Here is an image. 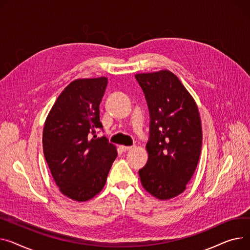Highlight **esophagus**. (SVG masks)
Here are the masks:
<instances>
[{
	"label": "esophagus",
	"instance_id": "esophagus-1",
	"mask_svg": "<svg viewBox=\"0 0 250 250\" xmlns=\"http://www.w3.org/2000/svg\"><path fill=\"white\" fill-rule=\"evenodd\" d=\"M134 146H121V149L123 152H126V151H129V149H131Z\"/></svg>",
	"mask_w": 250,
	"mask_h": 250
}]
</instances>
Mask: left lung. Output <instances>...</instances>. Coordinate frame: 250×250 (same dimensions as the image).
<instances>
[{
    "mask_svg": "<svg viewBox=\"0 0 250 250\" xmlns=\"http://www.w3.org/2000/svg\"><path fill=\"white\" fill-rule=\"evenodd\" d=\"M149 112L148 159L139 171L146 192L169 200L186 189L202 146L200 114L194 98L169 70L135 75Z\"/></svg>",
    "mask_w": 250,
    "mask_h": 250,
    "instance_id": "8db88e82",
    "label": "left lung"
}]
</instances>
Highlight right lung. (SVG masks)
I'll return each instance as SVG.
<instances>
[{"label": "right lung", "instance_id": "add662e5", "mask_svg": "<svg viewBox=\"0 0 250 250\" xmlns=\"http://www.w3.org/2000/svg\"><path fill=\"white\" fill-rule=\"evenodd\" d=\"M106 77L76 79L58 96L43 129V152L50 172L63 195L90 200L105 185L116 147L104 136L96 138L99 104Z\"/></svg>", "mask_w": 250, "mask_h": 250}]
</instances>
